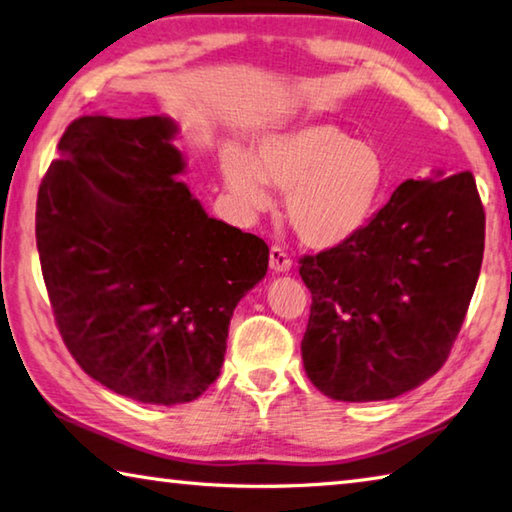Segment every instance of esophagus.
Segmentation results:
<instances>
[{"mask_svg":"<svg viewBox=\"0 0 512 512\" xmlns=\"http://www.w3.org/2000/svg\"><path fill=\"white\" fill-rule=\"evenodd\" d=\"M270 267L274 272H288L290 267H292V261H290V256L285 254V251L281 249V247H272L270 249Z\"/></svg>","mask_w":512,"mask_h":512,"instance_id":"1","label":"esophagus"}]
</instances>
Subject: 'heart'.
Returning <instances> with one entry per match:
<instances>
[{
	"label": "heart",
	"mask_w": 512,
	"mask_h": 512,
	"mask_svg": "<svg viewBox=\"0 0 512 512\" xmlns=\"http://www.w3.org/2000/svg\"><path fill=\"white\" fill-rule=\"evenodd\" d=\"M220 168L227 191L249 213L270 209L267 184L288 191V220L315 249L344 245L369 227L389 179L378 148L324 121L265 134L251 157L227 148Z\"/></svg>",
	"instance_id": "b5f03b06"
}]
</instances>
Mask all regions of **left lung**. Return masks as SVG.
I'll return each instance as SVG.
<instances>
[{"label": "left lung", "instance_id": "1", "mask_svg": "<svg viewBox=\"0 0 512 512\" xmlns=\"http://www.w3.org/2000/svg\"><path fill=\"white\" fill-rule=\"evenodd\" d=\"M407 179L369 227L303 256V366L324 396L389 400L441 369L477 288L486 213L470 170Z\"/></svg>", "mask_w": 512, "mask_h": 512}]
</instances>
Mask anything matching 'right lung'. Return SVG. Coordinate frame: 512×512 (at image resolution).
<instances>
[{
	"mask_svg": "<svg viewBox=\"0 0 512 512\" xmlns=\"http://www.w3.org/2000/svg\"><path fill=\"white\" fill-rule=\"evenodd\" d=\"M166 116L87 114L42 177L35 240L62 342L89 378L146 405L211 387L265 240L206 215Z\"/></svg>",
	"mask_w": 512,
	"mask_h": 512,
	"instance_id": "add662e5",
	"label": "right lung"
}]
</instances>
